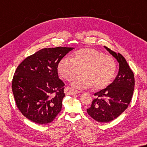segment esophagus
<instances>
[{
	"label": "esophagus",
	"mask_w": 147,
	"mask_h": 147,
	"mask_svg": "<svg viewBox=\"0 0 147 147\" xmlns=\"http://www.w3.org/2000/svg\"><path fill=\"white\" fill-rule=\"evenodd\" d=\"M65 94L66 95H74V94H78V93L80 92L78 90H75L73 89V88H71L70 87H66L65 88Z\"/></svg>",
	"instance_id": "1"
}]
</instances>
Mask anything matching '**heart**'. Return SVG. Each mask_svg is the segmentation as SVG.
<instances>
[{"label":"heart","mask_w":147,"mask_h":147,"mask_svg":"<svg viewBox=\"0 0 147 147\" xmlns=\"http://www.w3.org/2000/svg\"><path fill=\"white\" fill-rule=\"evenodd\" d=\"M84 75L74 79L72 85L78 89L94 87L102 89L114 78L116 64L114 58L96 49L85 48L76 51L73 58L63 57L58 64V71L63 78L71 80L82 73Z\"/></svg>","instance_id":"heart-1"}]
</instances>
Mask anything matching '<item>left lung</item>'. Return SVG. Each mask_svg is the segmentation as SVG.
<instances>
[{"mask_svg": "<svg viewBox=\"0 0 147 147\" xmlns=\"http://www.w3.org/2000/svg\"><path fill=\"white\" fill-rule=\"evenodd\" d=\"M119 63L118 74L105 89L94 94L90 107L87 109L92 118L107 123L115 119L128 107L134 89V75L123 56L104 46Z\"/></svg>", "mask_w": 147, "mask_h": 147, "instance_id": "left-lung-1", "label": "left lung"}]
</instances>
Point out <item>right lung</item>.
Returning a JSON list of instances; mask_svg holds the SVG:
<instances>
[{
	"label": "right lung",
	"instance_id": "add662e5",
	"mask_svg": "<svg viewBox=\"0 0 147 147\" xmlns=\"http://www.w3.org/2000/svg\"><path fill=\"white\" fill-rule=\"evenodd\" d=\"M73 49L44 48L17 67L12 90L18 109L28 119L38 124L49 123L60 112L65 84L58 78V64Z\"/></svg>",
	"mask_w": 147,
	"mask_h": 147
}]
</instances>
